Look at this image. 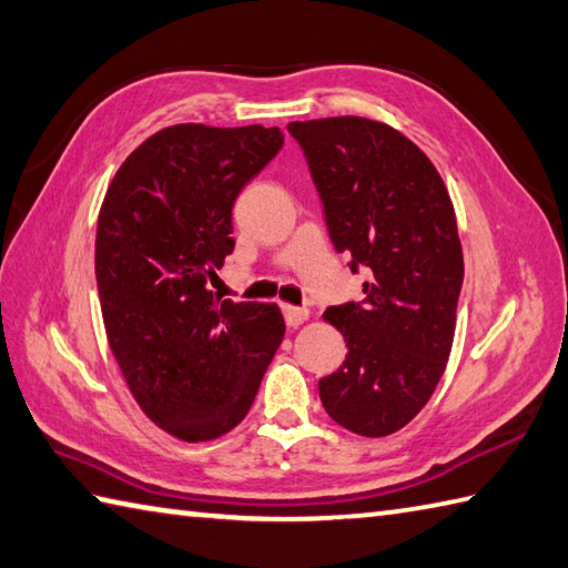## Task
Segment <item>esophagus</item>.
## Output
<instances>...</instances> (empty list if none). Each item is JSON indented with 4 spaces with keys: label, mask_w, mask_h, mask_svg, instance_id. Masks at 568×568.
<instances>
[{
    "label": "esophagus",
    "mask_w": 568,
    "mask_h": 568,
    "mask_svg": "<svg viewBox=\"0 0 568 568\" xmlns=\"http://www.w3.org/2000/svg\"><path fill=\"white\" fill-rule=\"evenodd\" d=\"M282 311H284V321H286L288 328L301 326V323L308 321V316H311V311H308V308H301V306H288V304H284Z\"/></svg>",
    "instance_id": "esophagus-1"
}]
</instances>
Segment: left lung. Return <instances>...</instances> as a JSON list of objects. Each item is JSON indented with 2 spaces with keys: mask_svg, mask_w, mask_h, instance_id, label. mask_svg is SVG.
Segmentation results:
<instances>
[{
  "mask_svg": "<svg viewBox=\"0 0 568 568\" xmlns=\"http://www.w3.org/2000/svg\"><path fill=\"white\" fill-rule=\"evenodd\" d=\"M304 149L333 245L367 267L363 304L331 306L348 355L318 379L333 422L367 438L407 426L432 399L454 345L463 250L436 166L402 132L367 118L288 124Z\"/></svg>",
  "mask_w": 568,
  "mask_h": 568,
  "instance_id": "obj_1",
  "label": "left lung"
}]
</instances>
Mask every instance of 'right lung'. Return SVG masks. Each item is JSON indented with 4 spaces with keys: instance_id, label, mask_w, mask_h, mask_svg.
Masks as SVG:
<instances>
[{
    "instance_id": "right-lung-1",
    "label": "right lung",
    "mask_w": 568,
    "mask_h": 568,
    "mask_svg": "<svg viewBox=\"0 0 568 568\" xmlns=\"http://www.w3.org/2000/svg\"><path fill=\"white\" fill-rule=\"evenodd\" d=\"M282 144L280 126L173 124L124 159L102 201L95 276L110 348L142 412L181 442L235 429L284 341L280 306L207 288L235 247L237 193Z\"/></svg>"
}]
</instances>
